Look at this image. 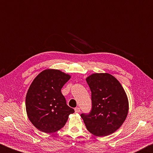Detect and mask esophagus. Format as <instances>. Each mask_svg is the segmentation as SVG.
I'll return each instance as SVG.
<instances>
[{"instance_id":"esophagus-1","label":"esophagus","mask_w":153,"mask_h":153,"mask_svg":"<svg viewBox=\"0 0 153 153\" xmlns=\"http://www.w3.org/2000/svg\"><path fill=\"white\" fill-rule=\"evenodd\" d=\"M74 111H75V113L78 114V113H80V111H81V109H80L79 108H74Z\"/></svg>"}]
</instances>
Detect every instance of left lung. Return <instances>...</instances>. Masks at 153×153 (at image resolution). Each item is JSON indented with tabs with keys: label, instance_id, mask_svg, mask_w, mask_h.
Segmentation results:
<instances>
[{
	"label": "left lung",
	"instance_id": "left-lung-1",
	"mask_svg": "<svg viewBox=\"0 0 153 153\" xmlns=\"http://www.w3.org/2000/svg\"><path fill=\"white\" fill-rule=\"evenodd\" d=\"M86 81L91 91L92 109L81 114L87 130L99 137L111 134L126 119L129 102L125 90L113 75L93 73Z\"/></svg>",
	"mask_w": 153,
	"mask_h": 153
}]
</instances>
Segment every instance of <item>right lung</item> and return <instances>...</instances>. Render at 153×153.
Returning <instances> with one entry per match:
<instances>
[{"label":"right lung","mask_w":153,"mask_h":153,"mask_svg":"<svg viewBox=\"0 0 153 153\" xmlns=\"http://www.w3.org/2000/svg\"><path fill=\"white\" fill-rule=\"evenodd\" d=\"M71 78L60 70L48 68L33 79L26 95L25 108L29 121L37 130L47 134L57 132L74 112L61 93Z\"/></svg>","instance_id":"1"}]
</instances>
